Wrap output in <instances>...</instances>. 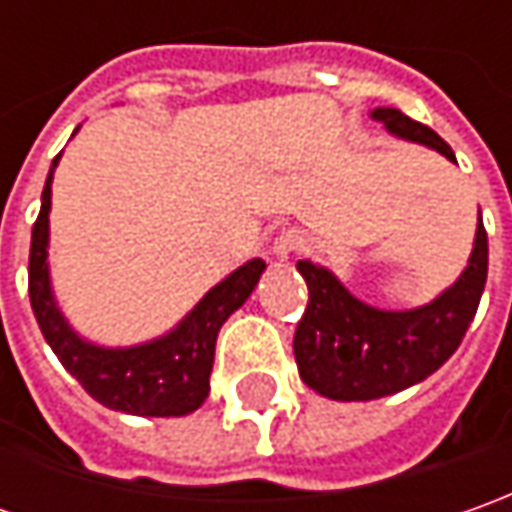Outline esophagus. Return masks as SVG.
<instances>
[{"mask_svg":"<svg viewBox=\"0 0 512 512\" xmlns=\"http://www.w3.org/2000/svg\"><path fill=\"white\" fill-rule=\"evenodd\" d=\"M299 247H302V239H299L293 230H285V233H279V236L273 239V247H270V250H273V256H276L279 262H285V259H290V253L299 250Z\"/></svg>","mask_w":512,"mask_h":512,"instance_id":"esophagus-1","label":"esophagus"}]
</instances>
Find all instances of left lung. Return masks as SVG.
<instances>
[{"instance_id":"left-lung-1","label":"left lung","mask_w":512,"mask_h":512,"mask_svg":"<svg viewBox=\"0 0 512 512\" xmlns=\"http://www.w3.org/2000/svg\"><path fill=\"white\" fill-rule=\"evenodd\" d=\"M396 139L424 145L456 162L439 133L396 108H373ZM310 302L296 327L293 353L302 382L333 402H370L393 396L436 373L462 344L487 282V233L479 213L476 239L459 279L422 307L382 310L356 299L327 267L302 259Z\"/></svg>"}]
</instances>
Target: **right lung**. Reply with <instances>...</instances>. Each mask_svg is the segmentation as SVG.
Wrapping results in <instances>:
<instances>
[{
	"mask_svg": "<svg viewBox=\"0 0 512 512\" xmlns=\"http://www.w3.org/2000/svg\"><path fill=\"white\" fill-rule=\"evenodd\" d=\"M79 130V128H76ZM73 130V133H76ZM59 156L53 159L42 190V210L30 236L28 293L33 316L50 350L76 382L99 404L130 416H187L199 410L210 393V370L216 336L245 305L265 273V259H250L187 310L168 333L130 347H105L76 333L65 319L50 285V185Z\"/></svg>",
	"mask_w": 512,
	"mask_h": 512,
	"instance_id": "right-lung-1",
	"label": "right lung"
}]
</instances>
